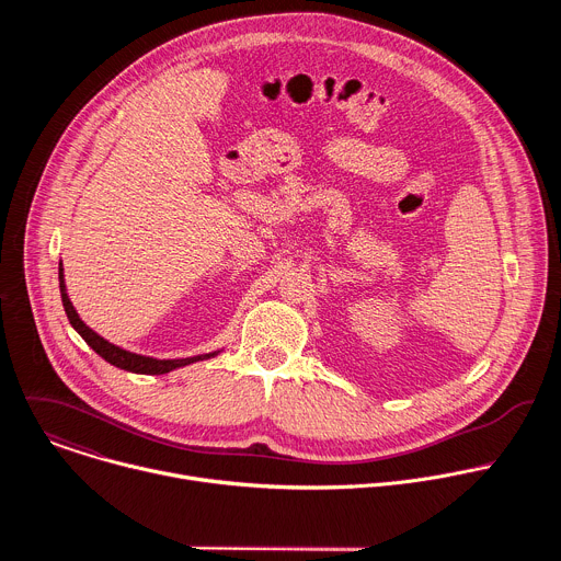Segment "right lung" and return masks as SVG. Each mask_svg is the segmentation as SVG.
<instances>
[{"label": "right lung", "instance_id": "obj_1", "mask_svg": "<svg viewBox=\"0 0 561 561\" xmlns=\"http://www.w3.org/2000/svg\"><path fill=\"white\" fill-rule=\"evenodd\" d=\"M59 290H61V304H64V310H66V317L68 322L72 324V329L84 337V342L100 355L104 357L108 364L117 366V368H124V370H130V373H141V375H164V373H171L173 368H180V366H186V364H193V362H199V359H208L213 355H197V357H188V359H152V357H144V355H135V353H128L111 342H106L104 337H100L95 331H91L82 319H79V314L75 312L68 295H66V286H64V275H61V266H59Z\"/></svg>", "mask_w": 561, "mask_h": 561}]
</instances>
